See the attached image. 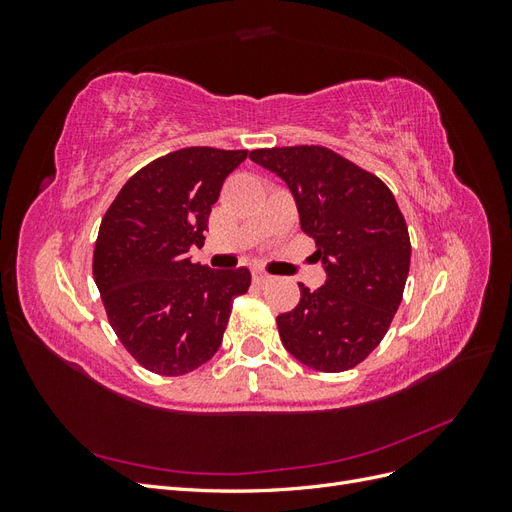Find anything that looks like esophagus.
Returning <instances> with one entry per match:
<instances>
[{
  "label": "esophagus",
  "instance_id": "obj_1",
  "mask_svg": "<svg viewBox=\"0 0 512 512\" xmlns=\"http://www.w3.org/2000/svg\"><path fill=\"white\" fill-rule=\"evenodd\" d=\"M269 280H271V275H269V273H265L262 269H254V271H252V282H254L256 286L267 284Z\"/></svg>",
  "mask_w": 512,
  "mask_h": 512
}]
</instances>
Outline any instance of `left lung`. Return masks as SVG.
I'll use <instances>...</instances> for the list:
<instances>
[{
  "instance_id": "obj_1",
  "label": "left lung",
  "mask_w": 512,
  "mask_h": 512,
  "mask_svg": "<svg viewBox=\"0 0 512 512\" xmlns=\"http://www.w3.org/2000/svg\"><path fill=\"white\" fill-rule=\"evenodd\" d=\"M297 200L327 282L299 284L297 307L277 316L284 348L303 365L337 374L363 363L389 331L410 271V235L393 192L329 147L250 151Z\"/></svg>"
}]
</instances>
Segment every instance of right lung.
<instances>
[{"label":"right lung","instance_id":"obj_1","mask_svg":"<svg viewBox=\"0 0 512 512\" xmlns=\"http://www.w3.org/2000/svg\"><path fill=\"white\" fill-rule=\"evenodd\" d=\"M247 149L183 147L134 173L106 209L94 247V280L121 346L145 369L183 376L218 352L247 269L194 265L211 205Z\"/></svg>","mask_w":512,"mask_h":512}]
</instances>
